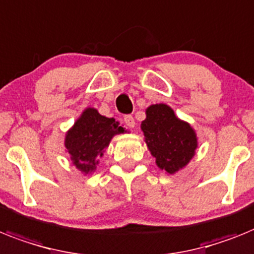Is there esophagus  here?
Listing matches in <instances>:
<instances>
[{
  "mask_svg": "<svg viewBox=\"0 0 254 254\" xmlns=\"http://www.w3.org/2000/svg\"><path fill=\"white\" fill-rule=\"evenodd\" d=\"M125 123H126V127L129 129H132L135 127V119L132 115H126L125 117Z\"/></svg>",
  "mask_w": 254,
  "mask_h": 254,
  "instance_id": "1",
  "label": "esophagus"
}]
</instances>
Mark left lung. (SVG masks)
<instances>
[{
    "label": "left lung",
    "mask_w": 254,
    "mask_h": 254,
    "mask_svg": "<svg viewBox=\"0 0 254 254\" xmlns=\"http://www.w3.org/2000/svg\"><path fill=\"white\" fill-rule=\"evenodd\" d=\"M145 142L157 166L169 174H175L192 160L197 148V137L187 122L178 118L165 104L146 109V118L141 122Z\"/></svg>",
    "instance_id": "1"
}]
</instances>
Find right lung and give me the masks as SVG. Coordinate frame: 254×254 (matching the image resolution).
<instances>
[{
  "instance_id": "1",
  "label": "right lung",
  "mask_w": 254,
  "mask_h": 254,
  "mask_svg": "<svg viewBox=\"0 0 254 254\" xmlns=\"http://www.w3.org/2000/svg\"><path fill=\"white\" fill-rule=\"evenodd\" d=\"M122 132L125 129L114 118H106L96 109L88 108L66 133L64 146L76 169L91 174L113 136Z\"/></svg>"
}]
</instances>
